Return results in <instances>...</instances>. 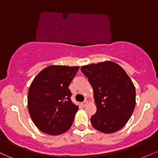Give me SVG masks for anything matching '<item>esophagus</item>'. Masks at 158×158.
Returning a JSON list of instances; mask_svg holds the SVG:
<instances>
[{"mask_svg": "<svg viewBox=\"0 0 158 158\" xmlns=\"http://www.w3.org/2000/svg\"><path fill=\"white\" fill-rule=\"evenodd\" d=\"M88 101L85 100V101H84V102H81V106H82L83 107H85V106H87V105H88Z\"/></svg>", "mask_w": 158, "mask_h": 158, "instance_id": "obj_1", "label": "esophagus"}]
</instances>
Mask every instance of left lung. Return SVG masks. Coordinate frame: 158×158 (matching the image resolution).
<instances>
[{
  "instance_id": "1",
  "label": "left lung",
  "mask_w": 158,
  "mask_h": 158,
  "mask_svg": "<svg viewBox=\"0 0 158 158\" xmlns=\"http://www.w3.org/2000/svg\"><path fill=\"white\" fill-rule=\"evenodd\" d=\"M81 70L94 89L97 112L90 118L92 126L106 134L119 131L135 108L136 90L131 79L111 61L84 65Z\"/></svg>"
}]
</instances>
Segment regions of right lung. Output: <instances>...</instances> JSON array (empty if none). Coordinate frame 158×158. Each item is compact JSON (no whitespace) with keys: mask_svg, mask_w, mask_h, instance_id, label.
Listing matches in <instances>:
<instances>
[{"mask_svg":"<svg viewBox=\"0 0 158 158\" xmlns=\"http://www.w3.org/2000/svg\"><path fill=\"white\" fill-rule=\"evenodd\" d=\"M79 68L50 65L34 78L28 90L27 106L40 131L59 135L71 127L79 107L70 100L68 87Z\"/></svg>","mask_w":158,"mask_h":158,"instance_id":"add662e5","label":"right lung"}]
</instances>
